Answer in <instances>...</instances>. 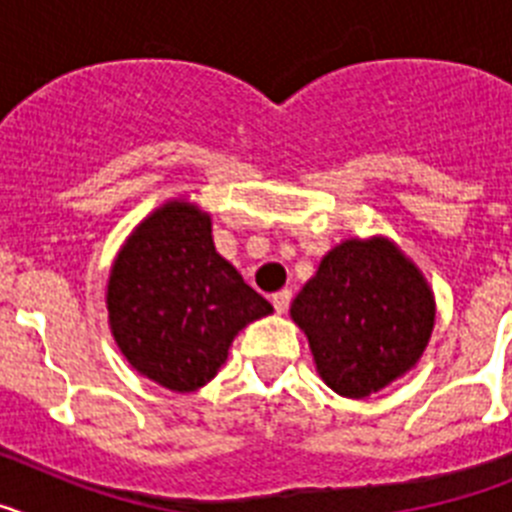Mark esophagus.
<instances>
[{
	"label": "esophagus",
	"mask_w": 512,
	"mask_h": 512,
	"mask_svg": "<svg viewBox=\"0 0 512 512\" xmlns=\"http://www.w3.org/2000/svg\"><path fill=\"white\" fill-rule=\"evenodd\" d=\"M289 302H292V289H279V292L271 295V305H274V310H277L279 315L289 310Z\"/></svg>",
	"instance_id": "obj_1"
}]
</instances>
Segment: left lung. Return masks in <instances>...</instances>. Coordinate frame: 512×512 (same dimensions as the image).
Returning a JSON list of instances; mask_svg holds the SVG:
<instances>
[{
  "label": "left lung",
  "instance_id": "obj_1",
  "mask_svg": "<svg viewBox=\"0 0 512 512\" xmlns=\"http://www.w3.org/2000/svg\"><path fill=\"white\" fill-rule=\"evenodd\" d=\"M289 312L330 390L366 397L420 359L436 305L423 274L390 241L372 238L333 248Z\"/></svg>",
  "mask_w": 512,
  "mask_h": 512
}]
</instances>
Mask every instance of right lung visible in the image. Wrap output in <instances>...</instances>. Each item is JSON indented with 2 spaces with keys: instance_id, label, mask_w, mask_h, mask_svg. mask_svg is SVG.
Wrapping results in <instances>:
<instances>
[{
  "instance_id": "1",
  "label": "right lung",
  "mask_w": 512,
  "mask_h": 512,
  "mask_svg": "<svg viewBox=\"0 0 512 512\" xmlns=\"http://www.w3.org/2000/svg\"><path fill=\"white\" fill-rule=\"evenodd\" d=\"M107 310L133 369L169 390L192 392L225 364L238 330L274 307L215 251L210 215L169 202L117 253Z\"/></svg>"
}]
</instances>
